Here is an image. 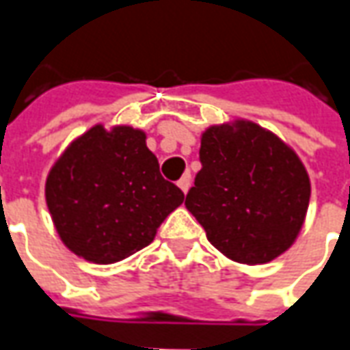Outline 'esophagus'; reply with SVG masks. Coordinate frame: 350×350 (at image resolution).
<instances>
[{"label":"esophagus","instance_id":"34e87169","mask_svg":"<svg viewBox=\"0 0 350 350\" xmlns=\"http://www.w3.org/2000/svg\"><path fill=\"white\" fill-rule=\"evenodd\" d=\"M177 185H179V189H181L183 193H187V191H189V187H191V175H189V173H187V175H183Z\"/></svg>","mask_w":350,"mask_h":350}]
</instances>
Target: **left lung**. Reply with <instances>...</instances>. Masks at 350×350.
Segmentation results:
<instances>
[{"label":"left lung","instance_id":"8db88e82","mask_svg":"<svg viewBox=\"0 0 350 350\" xmlns=\"http://www.w3.org/2000/svg\"><path fill=\"white\" fill-rule=\"evenodd\" d=\"M198 155L202 169L185 206L210 243L245 265L284 253L310 204V179L298 155L273 132L247 120L210 126Z\"/></svg>","mask_w":350,"mask_h":350}]
</instances>
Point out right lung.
I'll return each mask as SVG.
<instances>
[{
  "label": "right lung",
  "instance_id": "add662e5",
  "mask_svg": "<svg viewBox=\"0 0 350 350\" xmlns=\"http://www.w3.org/2000/svg\"><path fill=\"white\" fill-rule=\"evenodd\" d=\"M185 200L165 181L146 134L132 126L88 130L50 169L46 204L66 247L91 262H116L154 241Z\"/></svg>",
  "mask_w": 350,
  "mask_h": 350
}]
</instances>
